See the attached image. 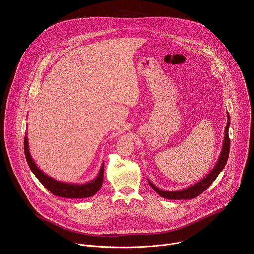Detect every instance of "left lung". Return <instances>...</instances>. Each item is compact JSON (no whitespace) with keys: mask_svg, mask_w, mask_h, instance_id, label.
<instances>
[{"mask_svg":"<svg viewBox=\"0 0 254 254\" xmlns=\"http://www.w3.org/2000/svg\"><path fill=\"white\" fill-rule=\"evenodd\" d=\"M227 125L225 127V131H224V140H223V144H222V150L219 156L218 161H217L216 165L214 166V168L211 170V172L206 175L203 179H201L200 181H198L197 183H195L194 185H191L185 189L179 190V191H165L162 189H159L157 186H155L151 181L148 179L149 184L151 185V187L163 198L166 199H170V200H186V199H194L197 196H199L200 194H202L212 183L213 181L218 177V175L220 174V172L223 170V168L225 167L227 160H228V156H229V149H230V139L228 136V129H229V126H230V117L227 113Z\"/></svg>","mask_w":254,"mask_h":254,"instance_id":"1","label":"left lung"}]
</instances>
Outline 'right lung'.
I'll return each mask as SVG.
<instances>
[{
    "label": "right lung",
    "instance_id": "right-lung-1",
    "mask_svg": "<svg viewBox=\"0 0 254 254\" xmlns=\"http://www.w3.org/2000/svg\"><path fill=\"white\" fill-rule=\"evenodd\" d=\"M24 152L25 157L27 160V163L33 172V174L36 176L42 185L49 190L53 195L63 197V198H69V199H82V198H88L93 196L101 187L103 182V170H104V163H102L101 168L93 180L89 181L84 184H73V183H65L61 182V181H57L52 177H49L44 172H42L34 160L32 159L29 151L28 146V138L27 134L24 138Z\"/></svg>",
    "mask_w": 254,
    "mask_h": 254
}]
</instances>
